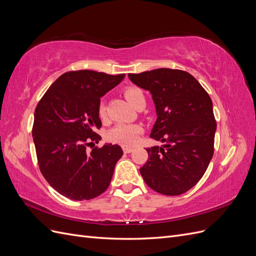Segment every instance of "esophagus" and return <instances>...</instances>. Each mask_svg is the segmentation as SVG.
Returning <instances> with one entry per match:
<instances>
[{
  "mask_svg": "<svg viewBox=\"0 0 256 256\" xmlns=\"http://www.w3.org/2000/svg\"><path fill=\"white\" fill-rule=\"evenodd\" d=\"M122 150H124V152H125V154H129V152H131L134 150V148H131V147L124 146V147H122Z\"/></svg>",
  "mask_w": 256,
  "mask_h": 256,
  "instance_id": "esophagus-1",
  "label": "esophagus"
}]
</instances>
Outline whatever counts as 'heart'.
<instances>
[{
	"instance_id": "b5f03b06",
	"label": "heart",
	"mask_w": 256,
	"mask_h": 256,
	"mask_svg": "<svg viewBox=\"0 0 256 256\" xmlns=\"http://www.w3.org/2000/svg\"><path fill=\"white\" fill-rule=\"evenodd\" d=\"M125 96L128 99V102L132 104L134 108L140 104L145 102L144 92L141 88L136 86H130L125 90ZM98 113L100 118H104L106 113V108L104 104H100ZM142 132V127L138 124H124L120 122L115 125L112 129L108 131L106 138L112 143H116L124 146H132L138 140V136Z\"/></svg>"
}]
</instances>
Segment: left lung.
Returning a JSON list of instances; mask_svg holds the SVG:
<instances>
[{
    "instance_id": "8db88e82",
    "label": "left lung",
    "mask_w": 256,
    "mask_h": 256,
    "mask_svg": "<svg viewBox=\"0 0 256 256\" xmlns=\"http://www.w3.org/2000/svg\"><path fill=\"white\" fill-rule=\"evenodd\" d=\"M131 82L150 92L157 120L150 138L164 143L147 148L140 168L148 187L180 196L196 186L214 156L216 122L212 102L194 76L180 69L158 68L129 74Z\"/></svg>"
}]
</instances>
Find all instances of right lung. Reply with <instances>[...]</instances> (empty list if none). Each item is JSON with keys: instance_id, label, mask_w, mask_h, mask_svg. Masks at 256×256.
Masks as SVG:
<instances>
[{"instance_id": "1", "label": "right lung", "mask_w": 256, "mask_h": 256, "mask_svg": "<svg viewBox=\"0 0 256 256\" xmlns=\"http://www.w3.org/2000/svg\"><path fill=\"white\" fill-rule=\"evenodd\" d=\"M125 78L92 70L68 72L44 92L34 113L33 140L40 172L60 194L74 200L104 193L122 156L118 145L104 144L88 152L102 136L100 98Z\"/></svg>"}]
</instances>
